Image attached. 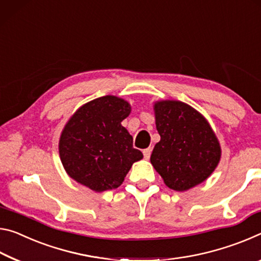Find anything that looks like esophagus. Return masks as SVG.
Wrapping results in <instances>:
<instances>
[{"instance_id": "obj_1", "label": "esophagus", "mask_w": 261, "mask_h": 261, "mask_svg": "<svg viewBox=\"0 0 261 261\" xmlns=\"http://www.w3.org/2000/svg\"><path fill=\"white\" fill-rule=\"evenodd\" d=\"M151 151H152V149H151V148H147V149H144V150H143V156H144V159H146V160H149V157H150V155H151Z\"/></svg>"}]
</instances>
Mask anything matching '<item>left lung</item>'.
<instances>
[{
    "mask_svg": "<svg viewBox=\"0 0 261 261\" xmlns=\"http://www.w3.org/2000/svg\"><path fill=\"white\" fill-rule=\"evenodd\" d=\"M153 112L161 135L150 156L153 169L173 191L203 182L219 165L222 152L207 119L179 100L155 101Z\"/></svg>",
    "mask_w": 261,
    "mask_h": 261,
    "instance_id": "obj_1",
    "label": "left lung"
}]
</instances>
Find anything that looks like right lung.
<instances>
[{"label": "right lung", "instance_id": "right-lung-1", "mask_svg": "<svg viewBox=\"0 0 261 261\" xmlns=\"http://www.w3.org/2000/svg\"><path fill=\"white\" fill-rule=\"evenodd\" d=\"M130 104L117 96L96 98L71 115L59 140L68 176L95 192L117 189L135 162L143 159L121 125Z\"/></svg>", "mask_w": 261, "mask_h": 261}]
</instances>
